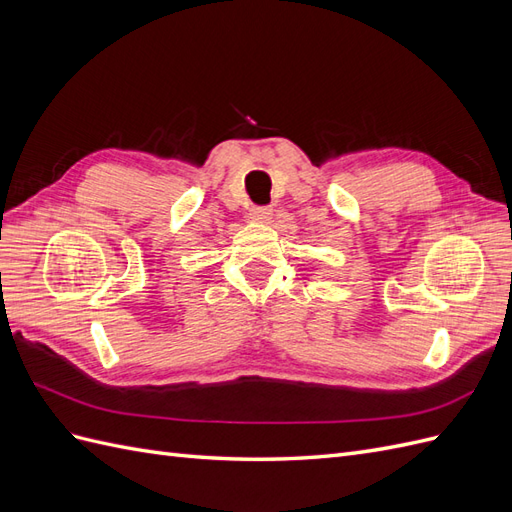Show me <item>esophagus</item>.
Listing matches in <instances>:
<instances>
[{"label": "esophagus", "mask_w": 512, "mask_h": 512, "mask_svg": "<svg viewBox=\"0 0 512 512\" xmlns=\"http://www.w3.org/2000/svg\"><path fill=\"white\" fill-rule=\"evenodd\" d=\"M250 215L256 222H269L273 218V211L269 207H252Z\"/></svg>", "instance_id": "34e87169"}]
</instances>
